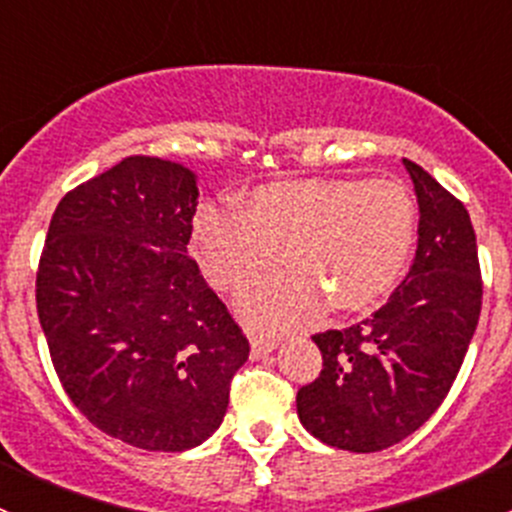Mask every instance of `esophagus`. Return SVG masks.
<instances>
[{
    "label": "esophagus",
    "mask_w": 512,
    "mask_h": 512,
    "mask_svg": "<svg viewBox=\"0 0 512 512\" xmlns=\"http://www.w3.org/2000/svg\"><path fill=\"white\" fill-rule=\"evenodd\" d=\"M275 349H277V339L250 337V354H252V359H262V356L275 352Z\"/></svg>",
    "instance_id": "34e87169"
}]
</instances>
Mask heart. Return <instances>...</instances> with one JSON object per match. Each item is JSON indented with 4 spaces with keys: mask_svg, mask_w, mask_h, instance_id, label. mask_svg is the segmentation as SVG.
I'll use <instances>...</instances> for the list:
<instances>
[{
    "mask_svg": "<svg viewBox=\"0 0 512 512\" xmlns=\"http://www.w3.org/2000/svg\"><path fill=\"white\" fill-rule=\"evenodd\" d=\"M416 210L396 183L280 180L255 188L245 210L208 205L195 215L193 255L210 285L240 289L280 262L289 272L252 282L237 312L255 332H282L374 304L414 247Z\"/></svg>",
    "mask_w": 512,
    "mask_h": 512,
    "instance_id": "b5f03b06",
    "label": "heart"
}]
</instances>
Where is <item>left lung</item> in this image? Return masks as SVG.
Wrapping results in <instances>:
<instances>
[{
    "label": "left lung",
    "mask_w": 512,
    "mask_h": 512,
    "mask_svg": "<svg viewBox=\"0 0 512 512\" xmlns=\"http://www.w3.org/2000/svg\"><path fill=\"white\" fill-rule=\"evenodd\" d=\"M418 203L414 265L389 302L354 327L314 334L322 374L297 391V416L322 443L376 453L421 428L456 381L480 317L471 215L404 158Z\"/></svg>",
    "instance_id": "8db88e82"
}]
</instances>
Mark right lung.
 I'll use <instances>...</instances> for the list:
<instances>
[{
	"mask_svg": "<svg viewBox=\"0 0 512 512\" xmlns=\"http://www.w3.org/2000/svg\"><path fill=\"white\" fill-rule=\"evenodd\" d=\"M198 175L133 156L64 195L36 272L61 386L96 428L188 451L223 423L250 344L188 255Z\"/></svg>",
	"mask_w": 512,
	"mask_h": 512,
	"instance_id": "add662e5",
	"label": "right lung"
}]
</instances>
